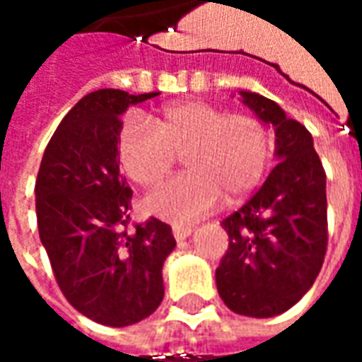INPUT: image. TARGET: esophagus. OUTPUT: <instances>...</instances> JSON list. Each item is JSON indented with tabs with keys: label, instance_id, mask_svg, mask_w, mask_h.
<instances>
[{
	"label": "esophagus",
	"instance_id": "esophagus-1",
	"mask_svg": "<svg viewBox=\"0 0 362 362\" xmlns=\"http://www.w3.org/2000/svg\"><path fill=\"white\" fill-rule=\"evenodd\" d=\"M192 233H194V227H189V225H173V235L178 243L186 240Z\"/></svg>",
	"mask_w": 362,
	"mask_h": 362
}]
</instances>
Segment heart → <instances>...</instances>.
Returning <instances> with one entry per match:
<instances>
[{"mask_svg": "<svg viewBox=\"0 0 362 362\" xmlns=\"http://www.w3.org/2000/svg\"><path fill=\"white\" fill-rule=\"evenodd\" d=\"M272 135L246 112H228L205 100L170 104L153 116L127 119L118 137V160L129 180L153 188L184 155L188 173L145 199L147 211L173 223H189L219 204L256 188L272 160Z\"/></svg>", "mask_w": 362, "mask_h": 362, "instance_id": "1", "label": "heart"}]
</instances>
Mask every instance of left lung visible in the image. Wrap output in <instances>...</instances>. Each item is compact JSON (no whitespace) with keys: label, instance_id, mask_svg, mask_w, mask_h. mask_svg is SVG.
<instances>
[{"label":"left lung","instance_id":"obj_1","mask_svg":"<svg viewBox=\"0 0 362 362\" xmlns=\"http://www.w3.org/2000/svg\"><path fill=\"white\" fill-rule=\"evenodd\" d=\"M240 100L275 132L264 186L223 221L228 250L215 272L223 303L240 316L272 318L296 304L318 277L327 246L326 173L310 132L266 96Z\"/></svg>","mask_w":362,"mask_h":362}]
</instances>
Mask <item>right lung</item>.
Here are the masks:
<instances>
[{
	"mask_svg": "<svg viewBox=\"0 0 362 362\" xmlns=\"http://www.w3.org/2000/svg\"><path fill=\"white\" fill-rule=\"evenodd\" d=\"M158 93L100 89L62 119L36 178V219L62 293L103 326L141 322L165 296L173 228L151 217L127 228L132 188L119 176V116Z\"/></svg>",
	"mask_w": 362,
	"mask_h": 362,
	"instance_id": "right-lung-1",
	"label": "right lung"
}]
</instances>
